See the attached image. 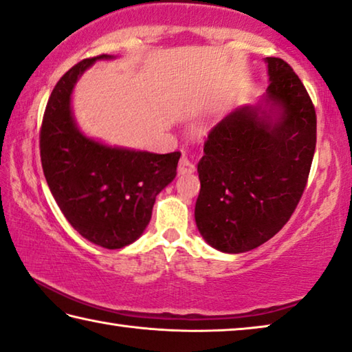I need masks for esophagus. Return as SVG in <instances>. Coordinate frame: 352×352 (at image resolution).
Here are the masks:
<instances>
[{
	"instance_id": "obj_1",
	"label": "esophagus",
	"mask_w": 352,
	"mask_h": 352,
	"mask_svg": "<svg viewBox=\"0 0 352 352\" xmlns=\"http://www.w3.org/2000/svg\"><path fill=\"white\" fill-rule=\"evenodd\" d=\"M194 169H196V167H194L192 161L189 160L186 155H183L180 161H178V172H180V174H191Z\"/></svg>"
}]
</instances>
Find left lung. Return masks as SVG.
Segmentation results:
<instances>
[{"mask_svg": "<svg viewBox=\"0 0 352 352\" xmlns=\"http://www.w3.org/2000/svg\"><path fill=\"white\" fill-rule=\"evenodd\" d=\"M265 60V106H243L211 128L197 166L196 224L221 252H248L274 236L296 210L314 160L311 98L285 60Z\"/></svg>", "mask_w": 352, "mask_h": 352, "instance_id": "8db88e82", "label": "left lung"}]
</instances>
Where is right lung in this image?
<instances>
[{
    "mask_svg": "<svg viewBox=\"0 0 352 352\" xmlns=\"http://www.w3.org/2000/svg\"><path fill=\"white\" fill-rule=\"evenodd\" d=\"M109 58L82 59L56 82L38 147L50 191L70 226L97 246L120 249L146 230L155 199L175 178L182 153L108 147L78 130L70 108L75 82L97 59Z\"/></svg>",
    "mask_w": 352,
    "mask_h": 352,
    "instance_id": "obj_1",
    "label": "right lung"
}]
</instances>
